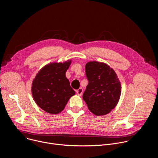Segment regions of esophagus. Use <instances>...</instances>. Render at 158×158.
I'll return each mask as SVG.
<instances>
[{"instance_id": "obj_1", "label": "esophagus", "mask_w": 158, "mask_h": 158, "mask_svg": "<svg viewBox=\"0 0 158 158\" xmlns=\"http://www.w3.org/2000/svg\"><path fill=\"white\" fill-rule=\"evenodd\" d=\"M77 94L79 95V96H81L82 94V93H83V89L82 88H79V89L77 90Z\"/></svg>"}]
</instances>
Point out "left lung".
Returning <instances> with one entry per match:
<instances>
[{"instance_id": "1", "label": "left lung", "mask_w": 158, "mask_h": 158, "mask_svg": "<svg viewBox=\"0 0 158 158\" xmlns=\"http://www.w3.org/2000/svg\"><path fill=\"white\" fill-rule=\"evenodd\" d=\"M85 68L89 82L83 99L94 114L106 115L119 102L121 82L114 69L106 63L90 61L85 64Z\"/></svg>"}]
</instances>
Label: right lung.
Wrapping results in <instances>:
<instances>
[{"instance_id":"1","label":"right lung","mask_w":158,"mask_h":158,"mask_svg":"<svg viewBox=\"0 0 158 158\" xmlns=\"http://www.w3.org/2000/svg\"><path fill=\"white\" fill-rule=\"evenodd\" d=\"M71 61L46 65L32 81L31 90L34 100L39 107L48 113H60L76 93L65 76Z\"/></svg>"}]
</instances>
